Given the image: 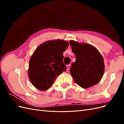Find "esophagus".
Listing matches in <instances>:
<instances>
[{
  "mask_svg": "<svg viewBox=\"0 0 124 124\" xmlns=\"http://www.w3.org/2000/svg\"><path fill=\"white\" fill-rule=\"evenodd\" d=\"M70 68V65H68L67 66V70H69Z\"/></svg>",
  "mask_w": 124,
  "mask_h": 124,
  "instance_id": "esophagus-1",
  "label": "esophagus"
}]
</instances>
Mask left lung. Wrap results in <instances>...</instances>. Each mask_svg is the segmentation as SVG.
<instances>
[{"label": "left lung", "instance_id": "1", "mask_svg": "<svg viewBox=\"0 0 124 124\" xmlns=\"http://www.w3.org/2000/svg\"><path fill=\"white\" fill-rule=\"evenodd\" d=\"M76 61L70 69L75 83L83 88L97 84L102 78L104 72L102 56L97 48L88 43L70 41Z\"/></svg>", "mask_w": 124, "mask_h": 124}]
</instances>
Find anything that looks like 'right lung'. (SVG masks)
<instances>
[{"label":"right lung","instance_id":"obj_1","mask_svg":"<svg viewBox=\"0 0 124 124\" xmlns=\"http://www.w3.org/2000/svg\"><path fill=\"white\" fill-rule=\"evenodd\" d=\"M68 46L67 41L49 40L35 50L29 60L28 74L30 81L36 88L46 91L66 70L63 53Z\"/></svg>","mask_w":124,"mask_h":124}]
</instances>
